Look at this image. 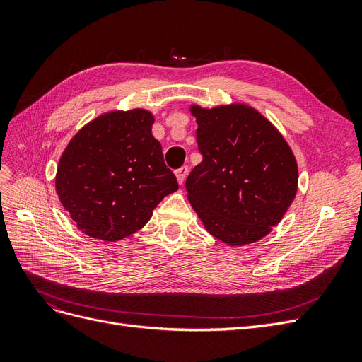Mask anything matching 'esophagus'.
<instances>
[{"label":"esophagus","instance_id":"1","mask_svg":"<svg viewBox=\"0 0 362 362\" xmlns=\"http://www.w3.org/2000/svg\"><path fill=\"white\" fill-rule=\"evenodd\" d=\"M187 173H189V168L187 166H182L178 170H175V175H177V180H178L180 184H182L185 181V177H187Z\"/></svg>","mask_w":362,"mask_h":362}]
</instances>
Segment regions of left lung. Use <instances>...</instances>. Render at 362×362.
Returning <instances> with one entry per match:
<instances>
[{
    "instance_id": "left-lung-1",
    "label": "left lung",
    "mask_w": 362,
    "mask_h": 362,
    "mask_svg": "<svg viewBox=\"0 0 362 362\" xmlns=\"http://www.w3.org/2000/svg\"><path fill=\"white\" fill-rule=\"evenodd\" d=\"M202 161L185 181L193 210L229 246L266 237L298 192V163L269 119L242 103L190 105Z\"/></svg>"
}]
</instances>
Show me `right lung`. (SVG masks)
I'll return each instance as SVG.
<instances>
[{
    "label": "right lung",
    "instance_id": "right-lung-1",
    "mask_svg": "<svg viewBox=\"0 0 362 362\" xmlns=\"http://www.w3.org/2000/svg\"><path fill=\"white\" fill-rule=\"evenodd\" d=\"M145 108L115 110L86 124L59 160L56 192L81 233L117 242L144 228L178 190Z\"/></svg>",
    "mask_w": 362,
    "mask_h": 362
}]
</instances>
